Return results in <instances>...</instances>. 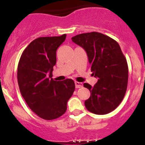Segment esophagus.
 I'll return each mask as SVG.
<instances>
[{"label":"esophagus","instance_id":"obj_1","mask_svg":"<svg viewBox=\"0 0 145 145\" xmlns=\"http://www.w3.org/2000/svg\"><path fill=\"white\" fill-rule=\"evenodd\" d=\"M75 85H76V88H77V89H79V88H82L83 86L82 83L79 82H75Z\"/></svg>","mask_w":145,"mask_h":145}]
</instances>
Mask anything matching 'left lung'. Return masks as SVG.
I'll return each mask as SVG.
<instances>
[{"label": "left lung", "instance_id": "8db88e82", "mask_svg": "<svg viewBox=\"0 0 145 145\" xmlns=\"http://www.w3.org/2000/svg\"><path fill=\"white\" fill-rule=\"evenodd\" d=\"M71 39L86 52L92 74L98 78L93 86L84 84L91 92L84 101L86 109L96 114L112 112L123 99L128 82L127 63L119 44L97 32L82 33Z\"/></svg>", "mask_w": 145, "mask_h": 145}]
</instances>
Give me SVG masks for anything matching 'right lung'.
<instances>
[{
	"label": "right lung",
	"mask_w": 145,
	"mask_h": 145,
	"mask_svg": "<svg viewBox=\"0 0 145 145\" xmlns=\"http://www.w3.org/2000/svg\"><path fill=\"white\" fill-rule=\"evenodd\" d=\"M66 34L43 37L33 40L22 54L18 66V82L29 107L41 119L53 120L67 110V104L75 90L71 79L53 80L56 50Z\"/></svg>",
	"instance_id": "add662e5"
}]
</instances>
